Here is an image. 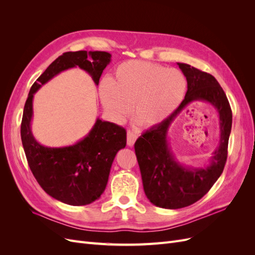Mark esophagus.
Here are the masks:
<instances>
[{
	"label": "esophagus",
	"instance_id": "obj_1",
	"mask_svg": "<svg viewBox=\"0 0 255 255\" xmlns=\"http://www.w3.org/2000/svg\"><path fill=\"white\" fill-rule=\"evenodd\" d=\"M137 134L133 130H128V145L129 146H133L136 139H137Z\"/></svg>",
	"mask_w": 255,
	"mask_h": 255
}]
</instances>
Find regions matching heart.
Returning a JSON list of instances; mask_svg holds the SVG:
<instances>
[{"mask_svg": "<svg viewBox=\"0 0 255 255\" xmlns=\"http://www.w3.org/2000/svg\"><path fill=\"white\" fill-rule=\"evenodd\" d=\"M187 82L176 69L142 60L117 67L111 82L100 85V98L112 118L122 122L130 113L142 128H153L180 106Z\"/></svg>", "mask_w": 255, "mask_h": 255, "instance_id": "heart-1", "label": "heart"}]
</instances>
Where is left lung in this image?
<instances>
[{"label":"left lung","instance_id":"obj_1","mask_svg":"<svg viewBox=\"0 0 255 255\" xmlns=\"http://www.w3.org/2000/svg\"><path fill=\"white\" fill-rule=\"evenodd\" d=\"M187 80V92L180 106L159 125L143 133L135 142L144 194L154 205L169 210L186 207L201 199L221 175L228 156L232 128V111L225 91L210 73L187 64L177 63ZM204 101L220 115L221 141L210 165L203 168L185 167L177 161L167 142V129L189 103Z\"/></svg>","mask_w":255,"mask_h":255}]
</instances>
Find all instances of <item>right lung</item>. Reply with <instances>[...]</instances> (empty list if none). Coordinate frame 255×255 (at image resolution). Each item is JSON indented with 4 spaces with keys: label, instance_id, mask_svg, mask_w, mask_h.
<instances>
[{
    "label": "right lung",
    "instance_id": "1",
    "mask_svg": "<svg viewBox=\"0 0 255 255\" xmlns=\"http://www.w3.org/2000/svg\"><path fill=\"white\" fill-rule=\"evenodd\" d=\"M111 57L110 53L102 51L64 53L33 84L24 105L21 139L28 166L49 196L69 205H87L101 197L116 154L126 148L127 132L122 127L98 118L90 132L76 143L60 148L44 146L30 129L34 95L54 76L74 67L89 73L98 85Z\"/></svg>",
    "mask_w": 255,
    "mask_h": 255
}]
</instances>
